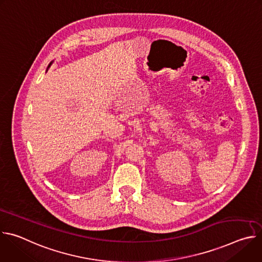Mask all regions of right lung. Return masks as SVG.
Returning <instances> with one entry per match:
<instances>
[{"instance_id":"obj_1","label":"right lung","mask_w":262,"mask_h":262,"mask_svg":"<svg viewBox=\"0 0 262 262\" xmlns=\"http://www.w3.org/2000/svg\"><path fill=\"white\" fill-rule=\"evenodd\" d=\"M53 62H54V61H52V62H51V63H50V64H49V66H48V68H47V71H48V70H49V68H50V67H51V65H52V64H53Z\"/></svg>"}]
</instances>
